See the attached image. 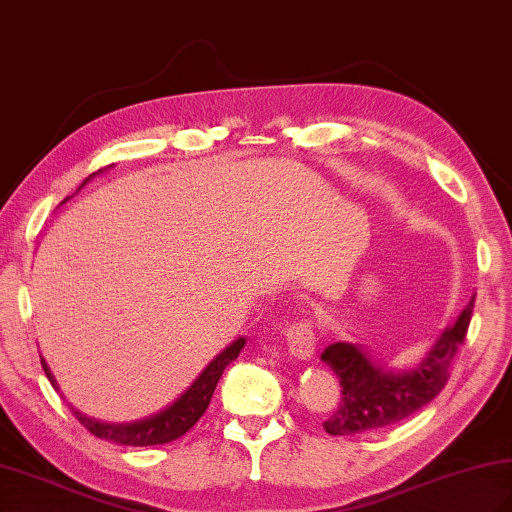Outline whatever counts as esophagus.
Segmentation results:
<instances>
[{"instance_id": "obj_1", "label": "esophagus", "mask_w": 512, "mask_h": 512, "mask_svg": "<svg viewBox=\"0 0 512 512\" xmlns=\"http://www.w3.org/2000/svg\"><path fill=\"white\" fill-rule=\"evenodd\" d=\"M287 344L290 352L298 359H311L316 350V329L311 320H298L287 329Z\"/></svg>"}]
</instances>
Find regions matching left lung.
<instances>
[{"label": "left lung", "mask_w": 512, "mask_h": 512, "mask_svg": "<svg viewBox=\"0 0 512 512\" xmlns=\"http://www.w3.org/2000/svg\"><path fill=\"white\" fill-rule=\"evenodd\" d=\"M474 298L458 320L441 333L428 355L409 372H391L355 344L326 346L322 361L333 368L342 385V400L322 424L333 437L363 435L413 415L448 385L458 348L465 344Z\"/></svg>", "instance_id": "8db88e82"}]
</instances>
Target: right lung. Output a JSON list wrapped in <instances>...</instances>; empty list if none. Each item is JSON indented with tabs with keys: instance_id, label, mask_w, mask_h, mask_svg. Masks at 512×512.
Instances as JSON below:
<instances>
[{
	"instance_id": "1",
	"label": "right lung",
	"mask_w": 512,
	"mask_h": 512,
	"mask_svg": "<svg viewBox=\"0 0 512 512\" xmlns=\"http://www.w3.org/2000/svg\"><path fill=\"white\" fill-rule=\"evenodd\" d=\"M244 346V337H238L231 346H227L220 355L207 365V368L201 372V376L188 387V391L183 393L181 398H177L168 409L160 411L153 417L140 419V422H131V424H103L97 422V419H90L86 415H82L80 411H73V415L77 417L86 430L93 432L95 437L99 439H108L114 443L121 445H160V443H170L179 437L186 435V432L199 422L201 415L207 411L209 402H212L214 389L220 381L222 372H225L227 365L231 361L238 359L240 350ZM43 370L49 378V383L56 385V378L51 374V370L47 368L45 359H41Z\"/></svg>"
}]
</instances>
